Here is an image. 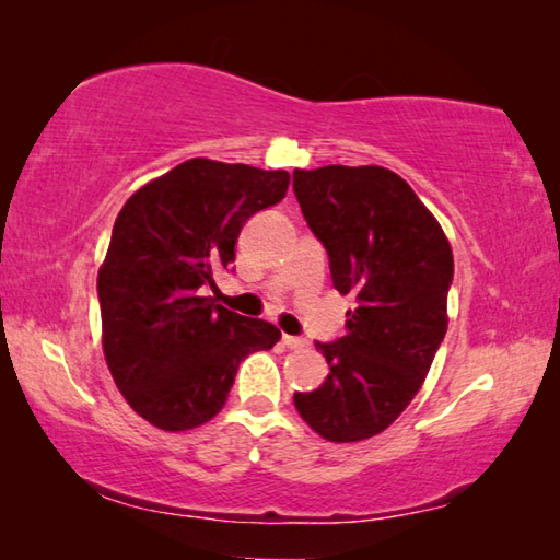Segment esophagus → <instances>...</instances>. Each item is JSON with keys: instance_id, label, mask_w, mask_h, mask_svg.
Masks as SVG:
<instances>
[{"instance_id": "34e87169", "label": "esophagus", "mask_w": 560, "mask_h": 560, "mask_svg": "<svg viewBox=\"0 0 560 560\" xmlns=\"http://www.w3.org/2000/svg\"><path fill=\"white\" fill-rule=\"evenodd\" d=\"M281 343L287 346V348H291V350H299V348L306 346V340H303V338H296V336H289V334H283V336H281Z\"/></svg>"}]
</instances>
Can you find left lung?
<instances>
[{
  "label": "left lung",
  "mask_w": 560,
  "mask_h": 560,
  "mask_svg": "<svg viewBox=\"0 0 560 560\" xmlns=\"http://www.w3.org/2000/svg\"><path fill=\"white\" fill-rule=\"evenodd\" d=\"M293 192L330 259L338 293H353L346 336L316 343L330 373L293 395L328 442L375 438L420 393L447 334L452 246L400 175L381 165L293 170Z\"/></svg>",
  "instance_id": "obj_1"
}]
</instances>
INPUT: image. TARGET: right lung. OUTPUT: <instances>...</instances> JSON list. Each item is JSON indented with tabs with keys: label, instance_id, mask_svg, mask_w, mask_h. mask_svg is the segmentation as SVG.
<instances>
[{
	"label": "right lung",
	"instance_id": "1",
	"mask_svg": "<svg viewBox=\"0 0 560 560\" xmlns=\"http://www.w3.org/2000/svg\"><path fill=\"white\" fill-rule=\"evenodd\" d=\"M287 170L192 158L122 205L98 269L101 340L128 405L165 432L222 410L236 368L281 330L202 296L234 261L244 222L287 197Z\"/></svg>",
	"mask_w": 560,
	"mask_h": 560
}]
</instances>
